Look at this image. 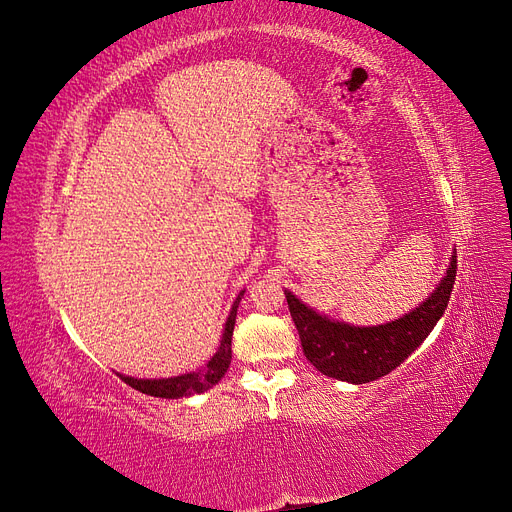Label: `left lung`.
I'll return each mask as SVG.
<instances>
[{"label":"left lung","instance_id":"8db88e82","mask_svg":"<svg viewBox=\"0 0 512 512\" xmlns=\"http://www.w3.org/2000/svg\"><path fill=\"white\" fill-rule=\"evenodd\" d=\"M455 273L457 256L453 254L440 284L421 305L406 316L376 327H354L333 320L305 305L290 290H284V294L307 361L329 378L365 384L391 374L425 342L451 299Z\"/></svg>","mask_w":512,"mask_h":512}]
</instances>
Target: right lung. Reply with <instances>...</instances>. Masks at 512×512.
Instances as JSON below:
<instances>
[{
	"mask_svg": "<svg viewBox=\"0 0 512 512\" xmlns=\"http://www.w3.org/2000/svg\"><path fill=\"white\" fill-rule=\"evenodd\" d=\"M243 292L245 290H241L239 297L235 299V303H232V309H230V314H228L226 324H224V333H222V342H220L218 352L211 356V361L203 369L190 371V374L173 376V378H153V380L151 378H132V376H126V374H117V376L128 386H132V389L141 391L145 395H151V397H162V399H181V397H192L196 393L209 391L211 386H215L224 378L226 369L230 367L232 331H235L237 307L241 303Z\"/></svg>",
	"mask_w": 512,
	"mask_h": 512,
	"instance_id": "obj_1",
	"label": "right lung"
}]
</instances>
